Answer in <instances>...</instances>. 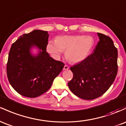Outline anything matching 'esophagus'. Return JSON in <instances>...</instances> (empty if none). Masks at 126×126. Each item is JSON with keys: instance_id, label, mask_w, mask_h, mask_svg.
Masks as SVG:
<instances>
[{"instance_id": "34e87169", "label": "esophagus", "mask_w": 126, "mask_h": 126, "mask_svg": "<svg viewBox=\"0 0 126 126\" xmlns=\"http://www.w3.org/2000/svg\"><path fill=\"white\" fill-rule=\"evenodd\" d=\"M69 67L68 66L64 65V67H63V70H67V69H69Z\"/></svg>"}]
</instances>
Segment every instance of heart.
<instances>
[{
    "instance_id": "obj_1",
    "label": "heart",
    "mask_w": 126,
    "mask_h": 126,
    "mask_svg": "<svg viewBox=\"0 0 126 126\" xmlns=\"http://www.w3.org/2000/svg\"><path fill=\"white\" fill-rule=\"evenodd\" d=\"M94 39L90 36H61L55 41H49L47 51L54 59L60 58L63 51H65L67 60L72 63L81 62L89 54L94 45Z\"/></svg>"
}]
</instances>
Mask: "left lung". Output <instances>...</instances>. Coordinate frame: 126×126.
Instances as JSON below:
<instances>
[{"label":"left lung","instance_id":"1","mask_svg":"<svg viewBox=\"0 0 126 126\" xmlns=\"http://www.w3.org/2000/svg\"><path fill=\"white\" fill-rule=\"evenodd\" d=\"M99 41L94 52L70 67L74 77L68 82L70 90L85 100L101 96L114 82L117 74L118 51L111 38L97 33Z\"/></svg>","mask_w":126,"mask_h":126}]
</instances>
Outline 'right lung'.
<instances>
[{"instance_id":"obj_1","label":"right lung","mask_w":126,"mask_h":126,"mask_svg":"<svg viewBox=\"0 0 126 126\" xmlns=\"http://www.w3.org/2000/svg\"><path fill=\"white\" fill-rule=\"evenodd\" d=\"M48 32L34 30L23 34L12 45L6 72L8 80L16 92L27 97H36L50 88L64 64L54 60L47 52ZM35 47L38 53L31 49Z\"/></svg>"}]
</instances>
